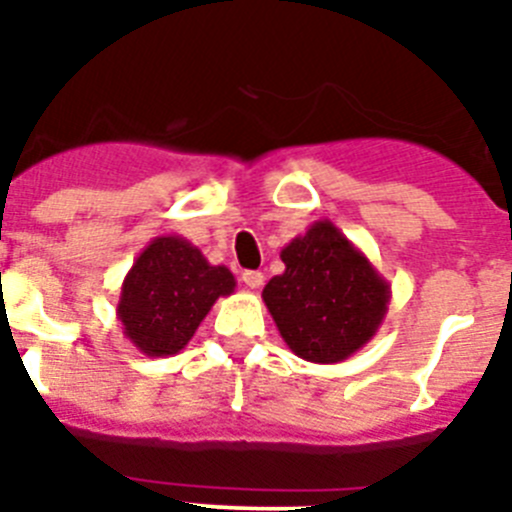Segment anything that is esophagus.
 Listing matches in <instances>:
<instances>
[{
    "mask_svg": "<svg viewBox=\"0 0 512 512\" xmlns=\"http://www.w3.org/2000/svg\"><path fill=\"white\" fill-rule=\"evenodd\" d=\"M241 282L246 284L248 289H259L261 284H264V274H261V271H243Z\"/></svg>",
    "mask_w": 512,
    "mask_h": 512,
    "instance_id": "obj_1",
    "label": "esophagus"
}]
</instances>
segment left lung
<instances>
[{"instance_id": "obj_1", "label": "left lung", "mask_w": 512, "mask_h": 512, "mask_svg": "<svg viewBox=\"0 0 512 512\" xmlns=\"http://www.w3.org/2000/svg\"><path fill=\"white\" fill-rule=\"evenodd\" d=\"M279 256L284 271L269 279L261 297L292 354L338 364L377 336L390 282L330 220L312 223Z\"/></svg>"}]
</instances>
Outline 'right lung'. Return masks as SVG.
<instances>
[{
	"label": "right lung",
	"instance_id": "add662e5",
	"mask_svg": "<svg viewBox=\"0 0 512 512\" xmlns=\"http://www.w3.org/2000/svg\"><path fill=\"white\" fill-rule=\"evenodd\" d=\"M228 266H212L182 235H158L122 279L117 320L146 356H174L200 328L217 297L233 295Z\"/></svg>",
	"mask_w": 512,
	"mask_h": 512
}]
</instances>
